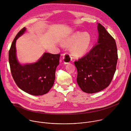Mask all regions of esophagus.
I'll return each instance as SVG.
<instances>
[{
	"instance_id": "obj_1",
	"label": "esophagus",
	"mask_w": 131,
	"mask_h": 131,
	"mask_svg": "<svg viewBox=\"0 0 131 131\" xmlns=\"http://www.w3.org/2000/svg\"><path fill=\"white\" fill-rule=\"evenodd\" d=\"M63 59L64 63L65 64H68L72 60V57L71 56V55L65 53L63 54Z\"/></svg>"
}]
</instances>
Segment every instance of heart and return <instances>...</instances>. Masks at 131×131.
I'll return each mask as SVG.
<instances>
[{"mask_svg": "<svg viewBox=\"0 0 131 131\" xmlns=\"http://www.w3.org/2000/svg\"><path fill=\"white\" fill-rule=\"evenodd\" d=\"M91 43V37L87 32H76L68 37L64 45L70 46V51L74 56L80 57L85 55L89 49Z\"/></svg>", "mask_w": 131, "mask_h": 131, "instance_id": "heart-1", "label": "heart"}]
</instances>
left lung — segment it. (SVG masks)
<instances>
[{
  "label": "left lung",
  "instance_id": "1",
  "mask_svg": "<svg viewBox=\"0 0 131 131\" xmlns=\"http://www.w3.org/2000/svg\"><path fill=\"white\" fill-rule=\"evenodd\" d=\"M98 43L85 56L74 62L77 82L85 92L100 91L111 83L118 59L116 42L100 23L98 24Z\"/></svg>",
  "mask_w": 131,
  "mask_h": 131
}]
</instances>
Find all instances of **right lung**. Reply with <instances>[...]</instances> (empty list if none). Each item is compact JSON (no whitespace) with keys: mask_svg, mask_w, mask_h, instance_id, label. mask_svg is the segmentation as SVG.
Returning <instances> with one entry per match:
<instances>
[{"mask_svg":"<svg viewBox=\"0 0 131 131\" xmlns=\"http://www.w3.org/2000/svg\"><path fill=\"white\" fill-rule=\"evenodd\" d=\"M26 30V28L22 29L11 44L9 51L11 73L16 84L21 90L33 96H41L48 92L54 85L61 54L45 53L36 63L20 64L16 56V42Z\"/></svg>","mask_w":131,"mask_h":131,"instance_id":"right-lung-1","label":"right lung"}]
</instances>
